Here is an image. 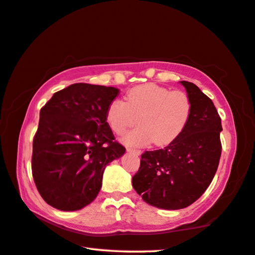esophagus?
<instances>
[{
	"mask_svg": "<svg viewBox=\"0 0 255 255\" xmlns=\"http://www.w3.org/2000/svg\"><path fill=\"white\" fill-rule=\"evenodd\" d=\"M127 151H128V152H132V153H135V154H137V155H139L140 153H142V152L139 151V149H135V148H130V147H128V148H127Z\"/></svg>",
	"mask_w": 255,
	"mask_h": 255,
	"instance_id": "34e87169",
	"label": "esophagus"
}]
</instances>
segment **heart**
Listing matches in <instances>:
<instances>
[{"mask_svg":"<svg viewBox=\"0 0 255 255\" xmlns=\"http://www.w3.org/2000/svg\"><path fill=\"white\" fill-rule=\"evenodd\" d=\"M193 115V103L183 91H171L155 84L131 88L126 101L116 99L109 104L106 119L116 134L139 126L124 137L130 146H168L183 135Z\"/></svg>","mask_w":255,"mask_h":255,"instance_id":"obj_1","label":"heart"}]
</instances>
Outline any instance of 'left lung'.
<instances>
[{"mask_svg": "<svg viewBox=\"0 0 255 255\" xmlns=\"http://www.w3.org/2000/svg\"><path fill=\"white\" fill-rule=\"evenodd\" d=\"M181 85L193 103L188 126L164 148L145 151L132 187L143 201L164 210L194 203L211 184L221 155V119L215 104L195 84Z\"/></svg>", "mask_w": 255, "mask_h": 255, "instance_id": "left-lung-1", "label": "left lung"}]
</instances>
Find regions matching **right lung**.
I'll return each instance as SVG.
<instances>
[{
    "mask_svg": "<svg viewBox=\"0 0 255 255\" xmlns=\"http://www.w3.org/2000/svg\"><path fill=\"white\" fill-rule=\"evenodd\" d=\"M119 95L115 87L72 84L40 109L33 140L31 171L43 200L76 211L95 200L107 165L124 154L107 123V109Z\"/></svg>",
    "mask_w": 255,
    "mask_h": 255,
    "instance_id": "add662e5",
    "label": "right lung"
}]
</instances>
